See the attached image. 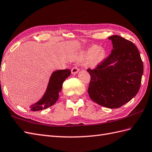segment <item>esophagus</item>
<instances>
[{"mask_svg": "<svg viewBox=\"0 0 152 152\" xmlns=\"http://www.w3.org/2000/svg\"><path fill=\"white\" fill-rule=\"evenodd\" d=\"M79 68L77 66H75V67H73L71 69V72L72 74H76L77 73V72L79 71Z\"/></svg>", "mask_w": 152, "mask_h": 152, "instance_id": "1", "label": "esophagus"}]
</instances>
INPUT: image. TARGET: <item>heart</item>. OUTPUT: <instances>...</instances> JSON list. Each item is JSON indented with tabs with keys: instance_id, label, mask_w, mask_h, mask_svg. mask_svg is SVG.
Returning a JSON list of instances; mask_svg holds the SVG:
<instances>
[{
	"instance_id": "obj_1",
	"label": "heart",
	"mask_w": 152,
	"mask_h": 152,
	"mask_svg": "<svg viewBox=\"0 0 152 152\" xmlns=\"http://www.w3.org/2000/svg\"><path fill=\"white\" fill-rule=\"evenodd\" d=\"M86 54L89 58L94 57L96 61H100L105 56L106 51L104 49L100 48L98 45H94L90 47L87 49Z\"/></svg>"
}]
</instances>
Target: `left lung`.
Instances as JSON below:
<instances>
[{
	"label": "left lung",
	"instance_id": "obj_1",
	"mask_svg": "<svg viewBox=\"0 0 152 152\" xmlns=\"http://www.w3.org/2000/svg\"><path fill=\"white\" fill-rule=\"evenodd\" d=\"M113 49L94 69H88L91 81L88 93L97 104L118 108L139 92L143 74L141 55L133 42L118 35L108 37Z\"/></svg>",
	"mask_w": 152,
	"mask_h": 152
}]
</instances>
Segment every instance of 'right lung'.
<instances>
[{
  "label": "right lung",
  "mask_w": 152,
  "mask_h": 152,
  "mask_svg": "<svg viewBox=\"0 0 152 152\" xmlns=\"http://www.w3.org/2000/svg\"><path fill=\"white\" fill-rule=\"evenodd\" d=\"M71 75L69 69L54 71L50 77L48 88L42 98L30 107L31 110L39 111L51 107L56 102L64 81Z\"/></svg>",
  "instance_id": "right-lung-1"
}]
</instances>
